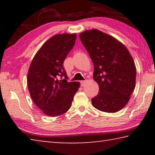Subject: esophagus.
Segmentation results:
<instances>
[{
	"label": "esophagus",
	"mask_w": 155,
	"mask_h": 155,
	"mask_svg": "<svg viewBox=\"0 0 155 155\" xmlns=\"http://www.w3.org/2000/svg\"><path fill=\"white\" fill-rule=\"evenodd\" d=\"M86 82H87V80H85V81H81V85L82 86V87H83V86L85 85V84L86 83Z\"/></svg>",
	"instance_id": "obj_1"
}]
</instances>
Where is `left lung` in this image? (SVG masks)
<instances>
[{"label": "left lung", "mask_w": 155, "mask_h": 155, "mask_svg": "<svg viewBox=\"0 0 155 155\" xmlns=\"http://www.w3.org/2000/svg\"><path fill=\"white\" fill-rule=\"evenodd\" d=\"M79 37L94 63L93 77L99 86L91 103L101 111H120L127 105L135 87L132 56L120 41L99 30L85 31Z\"/></svg>", "instance_id": "8db88e82"}]
</instances>
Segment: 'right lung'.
I'll list each match as a JSON object with an SVG mask.
<instances>
[{
  "mask_svg": "<svg viewBox=\"0 0 155 155\" xmlns=\"http://www.w3.org/2000/svg\"><path fill=\"white\" fill-rule=\"evenodd\" d=\"M76 38L75 33L52 36L37 52L28 69L27 85L31 98L48 116L66 113L79 88V82H68L63 65Z\"/></svg>",
  "mask_w": 155,
  "mask_h": 155,
  "instance_id": "obj_1",
  "label": "right lung"
}]
</instances>
